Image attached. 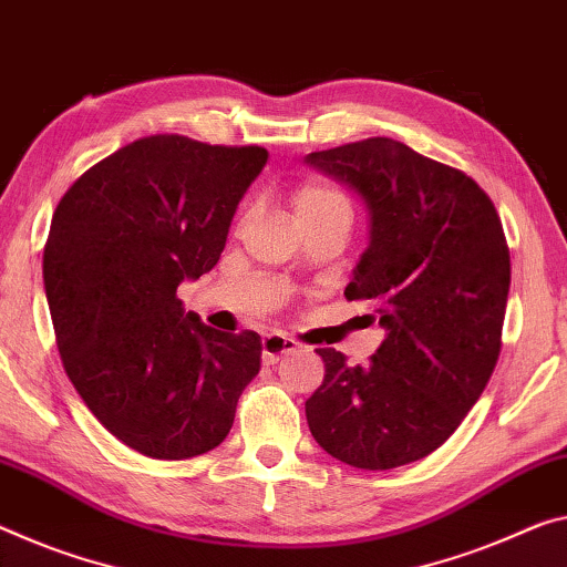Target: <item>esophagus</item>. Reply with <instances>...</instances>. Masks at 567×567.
<instances>
[{"label": "esophagus", "instance_id": "esophagus-1", "mask_svg": "<svg viewBox=\"0 0 567 567\" xmlns=\"http://www.w3.org/2000/svg\"><path fill=\"white\" fill-rule=\"evenodd\" d=\"M298 348H300V346L295 343L292 338L280 336V332H272V336H265V338H262V361H265L267 365H272V363L280 361L282 355L295 353V350H298Z\"/></svg>", "mask_w": 567, "mask_h": 567}]
</instances>
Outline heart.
<instances>
[{"label": "heart", "mask_w": 567, "mask_h": 567, "mask_svg": "<svg viewBox=\"0 0 567 567\" xmlns=\"http://www.w3.org/2000/svg\"><path fill=\"white\" fill-rule=\"evenodd\" d=\"M295 212L300 221L320 219V217H348L350 219V202L348 196L332 186L326 178H305L292 194Z\"/></svg>", "instance_id": "b5f03b06"}]
</instances>
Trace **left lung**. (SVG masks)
I'll use <instances>...</instances> for the list:
<instances>
[{
  "instance_id": "1",
  "label": "left lung",
  "mask_w": 567,
  "mask_h": 567,
  "mask_svg": "<svg viewBox=\"0 0 567 567\" xmlns=\"http://www.w3.org/2000/svg\"><path fill=\"white\" fill-rule=\"evenodd\" d=\"M308 164L353 186L371 245L346 287L389 336L368 365L318 348L310 434L343 464L393 470L436 452L482 396L502 350L509 247L480 184L406 143L375 136L316 151Z\"/></svg>"
}]
</instances>
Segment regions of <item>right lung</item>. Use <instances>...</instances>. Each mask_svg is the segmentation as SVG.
I'll return each instance as SVG.
<instances>
[{"label": "right lung", "mask_w": 567, "mask_h": 567, "mask_svg": "<svg viewBox=\"0 0 567 567\" xmlns=\"http://www.w3.org/2000/svg\"><path fill=\"white\" fill-rule=\"evenodd\" d=\"M265 164L262 146L156 133L90 166L52 214L42 277L62 365L93 416L154 460L219 446L259 373L257 332L206 328L176 287L219 262Z\"/></svg>", "instance_id": "right-lung-1"}]
</instances>
